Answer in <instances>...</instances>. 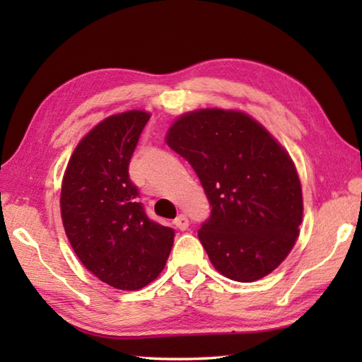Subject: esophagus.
<instances>
[{"mask_svg": "<svg viewBox=\"0 0 362 362\" xmlns=\"http://www.w3.org/2000/svg\"><path fill=\"white\" fill-rule=\"evenodd\" d=\"M174 225L177 226V228L179 230H182V231H185L187 228H188V225H189V222H188V218H187V216H183V214H180L179 217H177L175 220H174Z\"/></svg>", "mask_w": 362, "mask_h": 362, "instance_id": "obj_1", "label": "esophagus"}]
</instances>
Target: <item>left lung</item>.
I'll return each mask as SVG.
<instances>
[{
  "label": "left lung",
  "instance_id": "8db88e82",
  "mask_svg": "<svg viewBox=\"0 0 362 362\" xmlns=\"http://www.w3.org/2000/svg\"><path fill=\"white\" fill-rule=\"evenodd\" d=\"M166 142L192 164L209 199L198 238L217 272L252 283L278 268L303 217L289 153L249 115L220 108L180 116Z\"/></svg>",
  "mask_w": 362,
  "mask_h": 362
}]
</instances>
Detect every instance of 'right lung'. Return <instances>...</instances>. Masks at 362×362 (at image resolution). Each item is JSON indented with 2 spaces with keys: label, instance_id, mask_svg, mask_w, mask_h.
<instances>
[{
  "label": "right lung",
  "instance_id": "right-lung-1",
  "mask_svg": "<svg viewBox=\"0 0 362 362\" xmlns=\"http://www.w3.org/2000/svg\"><path fill=\"white\" fill-rule=\"evenodd\" d=\"M150 113L112 115L76 145L66 166L60 212L83 265L108 286L137 291L163 272L174 230L148 218L129 163Z\"/></svg>",
  "mask_w": 362,
  "mask_h": 362
}]
</instances>
